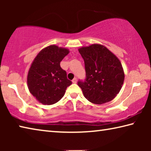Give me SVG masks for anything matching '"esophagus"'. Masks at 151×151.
<instances>
[{"label": "esophagus", "instance_id": "34e87169", "mask_svg": "<svg viewBox=\"0 0 151 151\" xmlns=\"http://www.w3.org/2000/svg\"><path fill=\"white\" fill-rule=\"evenodd\" d=\"M72 82H73V83L75 84V83H76V82H77V79H76V78H74L73 80L72 81Z\"/></svg>", "mask_w": 151, "mask_h": 151}]
</instances>
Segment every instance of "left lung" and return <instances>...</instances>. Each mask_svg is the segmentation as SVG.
Listing matches in <instances>:
<instances>
[{
	"label": "left lung",
	"mask_w": 151,
	"mask_h": 151,
	"mask_svg": "<svg viewBox=\"0 0 151 151\" xmlns=\"http://www.w3.org/2000/svg\"><path fill=\"white\" fill-rule=\"evenodd\" d=\"M85 61L86 79L78 81L85 98L101 104L111 101L121 91L124 73L121 61L106 47L93 44L78 49Z\"/></svg>",
	"instance_id": "left-lung-1"
}]
</instances>
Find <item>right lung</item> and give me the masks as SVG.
I'll return each instance as SVG.
<instances>
[{
	"label": "right lung",
	"mask_w": 151,
	"mask_h": 151,
	"mask_svg": "<svg viewBox=\"0 0 151 151\" xmlns=\"http://www.w3.org/2000/svg\"><path fill=\"white\" fill-rule=\"evenodd\" d=\"M68 53V48L52 45L43 48L35 58L28 73L27 85L39 103L47 105L57 103L72 84L60 65Z\"/></svg>",
	"instance_id": "obj_1"
}]
</instances>
